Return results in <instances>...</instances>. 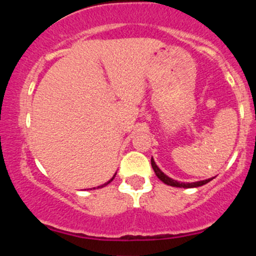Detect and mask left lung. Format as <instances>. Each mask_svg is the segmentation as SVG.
I'll use <instances>...</instances> for the list:
<instances>
[{
    "mask_svg": "<svg viewBox=\"0 0 256 256\" xmlns=\"http://www.w3.org/2000/svg\"><path fill=\"white\" fill-rule=\"evenodd\" d=\"M152 170H154L155 174L158 176V178L160 179L161 182H164V183H165V184L171 185V186H176V188H185V189H186V188H198V186H202V185L207 184L208 182H210V180H212V179L214 178V177H213V178H210V179H206V180L194 182V183H182V182H177V180H174V179L170 178L168 176H166L165 173H164L162 171H161L160 168H158L156 164H155L154 158H152Z\"/></svg>",
    "mask_w": 256,
    "mask_h": 256,
    "instance_id": "left-lung-1",
    "label": "left lung"
}]
</instances>
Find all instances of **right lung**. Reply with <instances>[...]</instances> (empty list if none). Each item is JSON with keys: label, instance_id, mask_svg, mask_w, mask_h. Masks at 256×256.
<instances>
[{"label": "right lung", "instance_id": "add662e5", "mask_svg": "<svg viewBox=\"0 0 256 256\" xmlns=\"http://www.w3.org/2000/svg\"><path fill=\"white\" fill-rule=\"evenodd\" d=\"M116 174H114V176H113V178H112V179H110V180H108V182H107V183H104V184L100 185V186H98V188H104V186H106V185H108V184H110V182H112V180H113V179H114V177H116ZM92 189H95V188H92Z\"/></svg>", "mask_w": 256, "mask_h": 256}]
</instances>
